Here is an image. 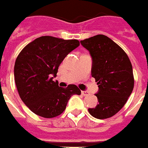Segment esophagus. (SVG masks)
I'll return each mask as SVG.
<instances>
[{
    "instance_id": "obj_1",
    "label": "esophagus",
    "mask_w": 148,
    "mask_h": 148,
    "mask_svg": "<svg viewBox=\"0 0 148 148\" xmlns=\"http://www.w3.org/2000/svg\"><path fill=\"white\" fill-rule=\"evenodd\" d=\"M81 93H82V95L83 96H87L90 95V93H89L88 91H82Z\"/></svg>"
}]
</instances>
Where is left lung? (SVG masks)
Segmentation results:
<instances>
[{
  "mask_svg": "<svg viewBox=\"0 0 148 148\" xmlns=\"http://www.w3.org/2000/svg\"><path fill=\"white\" fill-rule=\"evenodd\" d=\"M93 60L92 77L99 85L95 95L99 104L88 109L93 117L105 119L123 107L134 88L131 61L119 45L105 35L99 34L81 41Z\"/></svg>",
  "mask_w": 148,
  "mask_h": 148,
  "instance_id": "left-lung-1",
  "label": "left lung"
}]
</instances>
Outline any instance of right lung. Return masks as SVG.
<instances>
[{
    "label": "right lung",
    "instance_id": "right-lung-1",
    "mask_svg": "<svg viewBox=\"0 0 148 148\" xmlns=\"http://www.w3.org/2000/svg\"><path fill=\"white\" fill-rule=\"evenodd\" d=\"M79 44L76 39L42 36L18 54L14 65L15 83L20 98L31 111L43 118L57 117L65 110L71 96L81 95L77 86L63 88L53 80L60 64Z\"/></svg>",
    "mask_w": 148,
    "mask_h": 148
}]
</instances>
